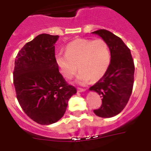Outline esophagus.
I'll use <instances>...</instances> for the list:
<instances>
[{
    "mask_svg": "<svg viewBox=\"0 0 151 151\" xmlns=\"http://www.w3.org/2000/svg\"><path fill=\"white\" fill-rule=\"evenodd\" d=\"M77 90H78V92H84V91H86V89H85V88H78V89H77Z\"/></svg>",
    "mask_w": 151,
    "mask_h": 151,
    "instance_id": "1",
    "label": "esophagus"
}]
</instances>
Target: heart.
Masks as SVG:
<instances>
[{
  "mask_svg": "<svg viewBox=\"0 0 151 151\" xmlns=\"http://www.w3.org/2000/svg\"><path fill=\"white\" fill-rule=\"evenodd\" d=\"M111 54L109 45L104 40L78 38L69 42L66 54L56 56V63L66 78L71 79L78 69L81 70L76 82L85 85L91 80L101 79L110 66Z\"/></svg>",
  "mask_w": 151,
  "mask_h": 151,
  "instance_id": "heart-1",
  "label": "heart"
}]
</instances>
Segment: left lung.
<instances>
[{"instance_id":"8db88e82","label":"left lung","mask_w":151,"mask_h":151,"mask_svg":"<svg viewBox=\"0 0 151 151\" xmlns=\"http://www.w3.org/2000/svg\"><path fill=\"white\" fill-rule=\"evenodd\" d=\"M92 34L106 41L111 54L106 73L89 88L102 97V105L94 113L97 116L110 118L122 112L129 101L134 84V61L130 50L120 38L105 29Z\"/></svg>"}]
</instances>
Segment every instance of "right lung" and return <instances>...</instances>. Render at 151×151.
Segmentation results:
<instances>
[{
  "label": "right lung",
  "mask_w": 151,
  "mask_h": 151,
  "mask_svg": "<svg viewBox=\"0 0 151 151\" xmlns=\"http://www.w3.org/2000/svg\"><path fill=\"white\" fill-rule=\"evenodd\" d=\"M58 35L41 34L24 45L15 60L13 84L19 105L41 125L60 120L76 89L68 85L56 63Z\"/></svg>",
  "instance_id": "obj_1"
}]
</instances>
